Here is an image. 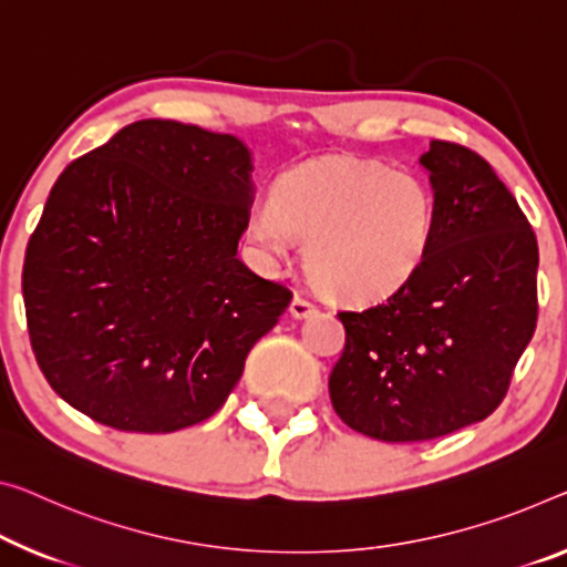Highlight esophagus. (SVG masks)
I'll use <instances>...</instances> for the list:
<instances>
[{"instance_id":"1","label":"esophagus","mask_w":567,"mask_h":567,"mask_svg":"<svg viewBox=\"0 0 567 567\" xmlns=\"http://www.w3.org/2000/svg\"><path fill=\"white\" fill-rule=\"evenodd\" d=\"M289 311H291L293 319H307V317H311L313 311H317V307H313V303H311L309 299H303V296L296 293L293 301H291V307H289Z\"/></svg>"}]
</instances>
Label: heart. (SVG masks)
Listing matches in <instances>:
<instances>
[{
	"instance_id": "1",
	"label": "heart",
	"mask_w": 567,
	"mask_h": 567,
	"mask_svg": "<svg viewBox=\"0 0 567 567\" xmlns=\"http://www.w3.org/2000/svg\"><path fill=\"white\" fill-rule=\"evenodd\" d=\"M439 203L413 169L370 159L303 164L276 182L271 203L254 207L248 233L281 256L307 243V271L344 301H380L403 289L429 256Z\"/></svg>"
}]
</instances>
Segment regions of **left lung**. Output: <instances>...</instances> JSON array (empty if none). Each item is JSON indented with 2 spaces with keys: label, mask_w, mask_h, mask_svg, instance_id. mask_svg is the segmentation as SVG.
<instances>
[{
  "label": "left lung",
  "mask_w": 567,
  "mask_h": 567,
  "mask_svg": "<svg viewBox=\"0 0 567 567\" xmlns=\"http://www.w3.org/2000/svg\"><path fill=\"white\" fill-rule=\"evenodd\" d=\"M439 203L429 256L403 289L339 311L337 415L388 443L431 441L492 415L537 327V238L489 162L451 142L421 159Z\"/></svg>",
  "instance_id": "obj_1"
}]
</instances>
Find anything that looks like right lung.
<instances>
[{"instance_id": "add662e5", "label": "right lung", "mask_w": 567, "mask_h": 567, "mask_svg": "<svg viewBox=\"0 0 567 567\" xmlns=\"http://www.w3.org/2000/svg\"><path fill=\"white\" fill-rule=\"evenodd\" d=\"M248 146L144 118L71 162L28 243L22 296L50 388L132 433L203 423L291 291L238 258Z\"/></svg>"}]
</instances>
